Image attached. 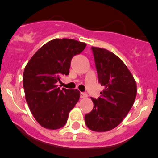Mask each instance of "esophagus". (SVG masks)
Returning <instances> with one entry per match:
<instances>
[{"instance_id":"1","label":"esophagus","mask_w":158,"mask_h":158,"mask_svg":"<svg viewBox=\"0 0 158 158\" xmlns=\"http://www.w3.org/2000/svg\"><path fill=\"white\" fill-rule=\"evenodd\" d=\"M87 97V94L85 93H81V98H86Z\"/></svg>"}]
</instances>
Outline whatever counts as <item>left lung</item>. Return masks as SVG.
Listing matches in <instances>:
<instances>
[{"label":"left lung","instance_id":"obj_1","mask_svg":"<svg viewBox=\"0 0 158 158\" xmlns=\"http://www.w3.org/2000/svg\"><path fill=\"white\" fill-rule=\"evenodd\" d=\"M99 83L103 86L98 99L91 98L94 108L84 119L94 131H107L118 126L135 103V80L123 61L111 52L91 47Z\"/></svg>","mask_w":158,"mask_h":158}]
</instances>
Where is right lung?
I'll use <instances>...</instances> for the list:
<instances>
[{
    "instance_id": "right-lung-1",
    "label": "right lung",
    "mask_w": 158,
    "mask_h": 158,
    "mask_svg": "<svg viewBox=\"0 0 158 158\" xmlns=\"http://www.w3.org/2000/svg\"><path fill=\"white\" fill-rule=\"evenodd\" d=\"M86 43L71 39H55L43 45L26 65L23 77L27 103L39 124L55 130L67 123L70 111L80 99L77 90H60L56 83L68 75L73 56Z\"/></svg>"
}]
</instances>
